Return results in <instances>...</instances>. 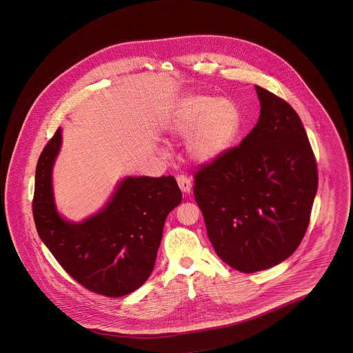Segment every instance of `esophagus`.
<instances>
[{
    "label": "esophagus",
    "mask_w": 353,
    "mask_h": 353,
    "mask_svg": "<svg viewBox=\"0 0 353 353\" xmlns=\"http://www.w3.org/2000/svg\"><path fill=\"white\" fill-rule=\"evenodd\" d=\"M177 184L180 186V189L183 190V193H185V194L190 193V190H192V181H190L189 177H186L184 174L177 176Z\"/></svg>",
    "instance_id": "1"
}]
</instances>
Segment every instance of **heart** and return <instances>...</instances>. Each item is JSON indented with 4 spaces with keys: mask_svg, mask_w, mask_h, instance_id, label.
<instances>
[{
    "mask_svg": "<svg viewBox=\"0 0 353 353\" xmlns=\"http://www.w3.org/2000/svg\"><path fill=\"white\" fill-rule=\"evenodd\" d=\"M241 124V111L235 103L209 95L181 98L164 123L172 137H186V153L200 164L212 163L228 151L234 144Z\"/></svg>",
    "mask_w": 353,
    "mask_h": 353,
    "instance_id": "obj_1",
    "label": "heart"
}]
</instances>
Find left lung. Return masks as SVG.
<instances>
[{
  "mask_svg": "<svg viewBox=\"0 0 353 353\" xmlns=\"http://www.w3.org/2000/svg\"><path fill=\"white\" fill-rule=\"evenodd\" d=\"M258 123L238 147L194 174V199L219 258L241 272L279 265L307 232L318 167L302 120L255 85Z\"/></svg>",
  "mask_w": 353,
  "mask_h": 353,
  "instance_id": "obj_1",
  "label": "left lung"
}]
</instances>
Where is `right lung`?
Returning <instances> with one entry per match:
<instances>
[{
  "label": "right lung",
  "instance_id": "obj_1",
  "mask_svg": "<svg viewBox=\"0 0 353 353\" xmlns=\"http://www.w3.org/2000/svg\"><path fill=\"white\" fill-rule=\"evenodd\" d=\"M62 144L58 128L35 169L33 216L42 242L79 285L99 295L131 294L150 278L164 222L180 202L173 176L125 177L98 213L82 222L63 219L52 193V165Z\"/></svg>",
  "mask_w": 353,
  "mask_h": 353
}]
</instances>
